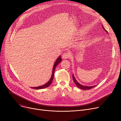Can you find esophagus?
<instances>
[{"label": "esophagus", "mask_w": 121, "mask_h": 121, "mask_svg": "<svg viewBox=\"0 0 121 121\" xmlns=\"http://www.w3.org/2000/svg\"><path fill=\"white\" fill-rule=\"evenodd\" d=\"M71 54L69 52H65L62 55V57L63 59H67L70 57Z\"/></svg>", "instance_id": "obj_1"}]
</instances>
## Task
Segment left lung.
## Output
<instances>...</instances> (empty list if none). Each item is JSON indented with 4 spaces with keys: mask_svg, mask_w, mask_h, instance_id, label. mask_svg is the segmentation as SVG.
<instances>
[{
    "mask_svg": "<svg viewBox=\"0 0 121 121\" xmlns=\"http://www.w3.org/2000/svg\"><path fill=\"white\" fill-rule=\"evenodd\" d=\"M103 28H104V30L106 31V30L104 29V26H103ZM106 32H107V31H106ZM73 81L74 82V83H75V84H76V85H77L79 88L81 89H83V90H89V89H92V88H93V87L96 86V85H95V86H85L82 85H81L80 84H79L77 80H76V79H75V78H74V76H73Z\"/></svg>",
    "mask_w": 121,
    "mask_h": 121,
    "instance_id": "left-lung-1",
    "label": "left lung"
}]
</instances>
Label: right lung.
Segmentation results:
<instances>
[{
  "mask_svg": "<svg viewBox=\"0 0 121 121\" xmlns=\"http://www.w3.org/2000/svg\"><path fill=\"white\" fill-rule=\"evenodd\" d=\"M62 60V58H61V56H59L58 58L57 59V60H56L53 67V69H52V77H51L50 80L47 82L46 84H45L44 85H43L42 86H39V87H31L32 88H33V89H43V88H47L48 87L51 83H52V81L53 78V76H54V71H55V69L56 67V66H57V65L59 64V63L61 62Z\"/></svg>",
  "mask_w": 121,
  "mask_h": 121,
  "instance_id": "obj_1",
  "label": "right lung"
}]
</instances>
